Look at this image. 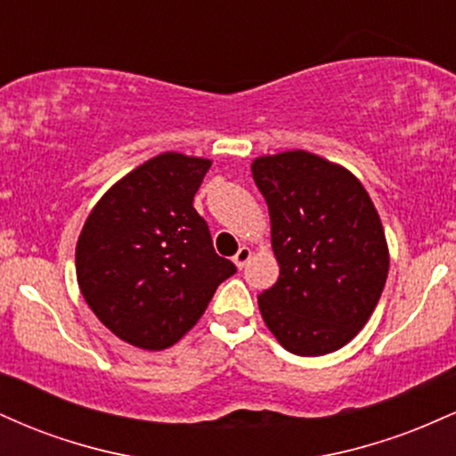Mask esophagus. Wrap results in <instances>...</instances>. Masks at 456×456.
<instances>
[{
    "label": "esophagus",
    "instance_id": "esophagus-1",
    "mask_svg": "<svg viewBox=\"0 0 456 456\" xmlns=\"http://www.w3.org/2000/svg\"><path fill=\"white\" fill-rule=\"evenodd\" d=\"M250 257H253V248H250V246H240V250H238V253H235V257H233L235 268L242 270L244 265L248 264Z\"/></svg>",
    "mask_w": 456,
    "mask_h": 456
}]
</instances>
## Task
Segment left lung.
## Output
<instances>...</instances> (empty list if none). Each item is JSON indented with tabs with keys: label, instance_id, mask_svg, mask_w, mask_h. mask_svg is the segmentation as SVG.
Instances as JSON below:
<instances>
[{
	"label": "left lung",
	"instance_id": "obj_1",
	"mask_svg": "<svg viewBox=\"0 0 456 456\" xmlns=\"http://www.w3.org/2000/svg\"><path fill=\"white\" fill-rule=\"evenodd\" d=\"M250 171L281 265L257 296L261 317L287 352H337L366 326L388 279L379 214L352 171L313 151L259 156Z\"/></svg>",
	"mask_w": 456,
	"mask_h": 456
}]
</instances>
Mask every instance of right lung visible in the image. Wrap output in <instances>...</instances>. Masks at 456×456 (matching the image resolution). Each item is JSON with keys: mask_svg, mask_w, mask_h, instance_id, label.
I'll use <instances>...</instances> for the list:
<instances>
[{"mask_svg": "<svg viewBox=\"0 0 456 456\" xmlns=\"http://www.w3.org/2000/svg\"><path fill=\"white\" fill-rule=\"evenodd\" d=\"M210 167V159L162 151L119 177L86 218L78 289L124 343L148 352L175 345L235 272L192 208Z\"/></svg>", "mask_w": 456, "mask_h": 456, "instance_id": "add662e5", "label": "right lung"}]
</instances>
